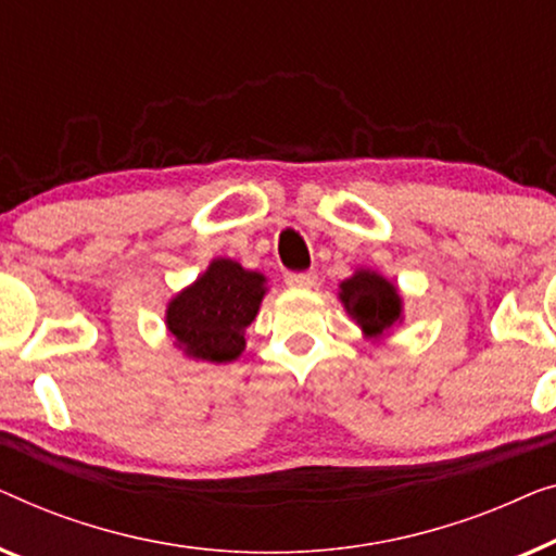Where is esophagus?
Instances as JSON below:
<instances>
[{"instance_id":"34e87169","label":"esophagus","mask_w":556,"mask_h":556,"mask_svg":"<svg viewBox=\"0 0 556 556\" xmlns=\"http://www.w3.org/2000/svg\"><path fill=\"white\" fill-rule=\"evenodd\" d=\"M285 281L289 287H302V289H309L317 285V275L315 271H287Z\"/></svg>"}]
</instances>
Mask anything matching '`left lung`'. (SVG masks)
I'll list each match as a JSON object with an SVG mask.
<instances>
[{
  "label": "left lung",
  "instance_id": "obj_1",
  "mask_svg": "<svg viewBox=\"0 0 556 556\" xmlns=\"http://www.w3.org/2000/svg\"><path fill=\"white\" fill-rule=\"evenodd\" d=\"M340 289V300L348 315L370 338H378L395 323H401V294L375 271H357L355 277L342 281Z\"/></svg>",
  "mask_w": 556,
  "mask_h": 556
}]
</instances>
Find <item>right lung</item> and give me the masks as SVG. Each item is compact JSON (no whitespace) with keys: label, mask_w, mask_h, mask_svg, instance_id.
<instances>
[{"label":"right lung","mask_w":556,"mask_h":556,"mask_svg":"<svg viewBox=\"0 0 556 556\" xmlns=\"http://www.w3.org/2000/svg\"><path fill=\"white\" fill-rule=\"evenodd\" d=\"M264 277L231 260H214L206 275L174 296L166 325L191 357L229 363L244 350L247 327L260 309Z\"/></svg>","instance_id":"add662e5"}]
</instances>
